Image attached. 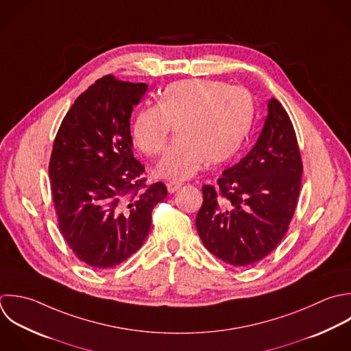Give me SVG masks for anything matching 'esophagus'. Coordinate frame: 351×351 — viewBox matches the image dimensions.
<instances>
[{
	"mask_svg": "<svg viewBox=\"0 0 351 351\" xmlns=\"http://www.w3.org/2000/svg\"><path fill=\"white\" fill-rule=\"evenodd\" d=\"M182 186H183L182 182H169V183H167V189H168V191H169L171 194L175 193V191H178Z\"/></svg>",
	"mask_w": 351,
	"mask_h": 351,
	"instance_id": "1",
	"label": "esophagus"
}]
</instances>
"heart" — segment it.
<instances>
[{"label": "heart", "mask_w": 351, "mask_h": 351, "mask_svg": "<svg viewBox=\"0 0 351 351\" xmlns=\"http://www.w3.org/2000/svg\"><path fill=\"white\" fill-rule=\"evenodd\" d=\"M254 119L252 94L213 79H189L171 83L158 105L142 108L134 117L131 138L145 154L162 150L176 127L178 141L157 162L154 173L183 180L208 161L212 165L234 158L242 149Z\"/></svg>", "instance_id": "obj_1"}]
</instances>
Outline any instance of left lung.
<instances>
[{"label": "left lung", "instance_id": "left-lung-1", "mask_svg": "<svg viewBox=\"0 0 351 351\" xmlns=\"http://www.w3.org/2000/svg\"><path fill=\"white\" fill-rule=\"evenodd\" d=\"M302 161L293 123L271 98L263 131L245 158L204 186L195 226L205 247L234 267L265 258L283 239L297 208Z\"/></svg>", "mask_w": 351, "mask_h": 351}]
</instances>
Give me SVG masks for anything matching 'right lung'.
I'll use <instances>...</instances> for the list:
<instances>
[{"label": "right lung", "mask_w": 351, "mask_h": 351, "mask_svg": "<svg viewBox=\"0 0 351 351\" xmlns=\"http://www.w3.org/2000/svg\"><path fill=\"white\" fill-rule=\"evenodd\" d=\"M147 91L106 75L82 93L56 135L49 178L58 227L75 256L108 269L145 242L152 210L167 197L157 182L146 187L134 157L130 119Z\"/></svg>", "instance_id": "obj_1"}]
</instances>
